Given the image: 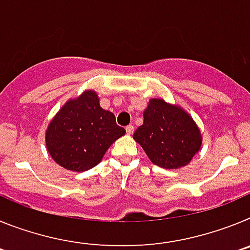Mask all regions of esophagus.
I'll return each mask as SVG.
<instances>
[{
    "label": "esophagus",
    "instance_id": "obj_1",
    "mask_svg": "<svg viewBox=\"0 0 250 250\" xmlns=\"http://www.w3.org/2000/svg\"><path fill=\"white\" fill-rule=\"evenodd\" d=\"M132 131H134V125H131V124H130V125H127L126 126V132L127 134H132Z\"/></svg>",
    "mask_w": 250,
    "mask_h": 250
}]
</instances>
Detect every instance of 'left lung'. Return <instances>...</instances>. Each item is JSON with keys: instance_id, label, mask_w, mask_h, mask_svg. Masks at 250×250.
Wrapping results in <instances>:
<instances>
[{"instance_id": "obj_1", "label": "left lung", "mask_w": 250, "mask_h": 250, "mask_svg": "<svg viewBox=\"0 0 250 250\" xmlns=\"http://www.w3.org/2000/svg\"><path fill=\"white\" fill-rule=\"evenodd\" d=\"M143 116L144 123L132 138L152 164L164 169H180L199 152L202 132L182 106L164 99H150Z\"/></svg>"}]
</instances>
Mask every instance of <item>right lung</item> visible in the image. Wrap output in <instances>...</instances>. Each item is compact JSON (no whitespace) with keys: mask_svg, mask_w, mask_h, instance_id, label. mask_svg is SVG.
Wrapping results in <instances>:
<instances>
[{"mask_svg":"<svg viewBox=\"0 0 250 250\" xmlns=\"http://www.w3.org/2000/svg\"><path fill=\"white\" fill-rule=\"evenodd\" d=\"M125 135L115 115L104 110L94 90L66 101L48 124L46 149L56 164L81 173L103 160L115 141Z\"/></svg>","mask_w":250,"mask_h":250,"instance_id":"obj_1","label":"right lung"}]
</instances>
